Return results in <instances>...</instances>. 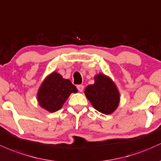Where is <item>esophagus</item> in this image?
<instances>
[{
  "mask_svg": "<svg viewBox=\"0 0 161 161\" xmlns=\"http://www.w3.org/2000/svg\"><path fill=\"white\" fill-rule=\"evenodd\" d=\"M77 89L80 92H82L84 89V86H82V85H79V86H77Z\"/></svg>",
  "mask_w": 161,
  "mask_h": 161,
  "instance_id": "obj_1",
  "label": "esophagus"
}]
</instances>
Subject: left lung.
<instances>
[{
  "label": "left lung",
  "instance_id": "1",
  "mask_svg": "<svg viewBox=\"0 0 161 161\" xmlns=\"http://www.w3.org/2000/svg\"><path fill=\"white\" fill-rule=\"evenodd\" d=\"M85 95L94 108L102 114H112L119 104L120 95L115 84L102 73L95 75L94 84L86 88Z\"/></svg>",
  "mask_w": 161,
  "mask_h": 161
}]
</instances>
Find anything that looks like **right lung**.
I'll use <instances>...</instances> for the list:
<instances>
[{
	"instance_id": "right-lung-1",
	"label": "right lung",
	"mask_w": 161,
	"mask_h": 161,
	"mask_svg": "<svg viewBox=\"0 0 161 161\" xmlns=\"http://www.w3.org/2000/svg\"><path fill=\"white\" fill-rule=\"evenodd\" d=\"M78 90L69 79L53 72L48 75L40 86L37 93L39 105L49 112H55L63 107L71 93Z\"/></svg>"
}]
</instances>
